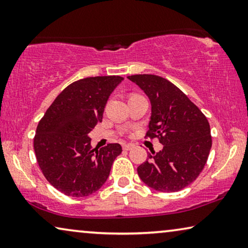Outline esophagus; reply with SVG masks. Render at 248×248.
I'll return each mask as SVG.
<instances>
[{
  "label": "esophagus",
  "mask_w": 248,
  "mask_h": 248,
  "mask_svg": "<svg viewBox=\"0 0 248 248\" xmlns=\"http://www.w3.org/2000/svg\"><path fill=\"white\" fill-rule=\"evenodd\" d=\"M133 148H134V144H132V143H127V144H123V149L124 150H132Z\"/></svg>",
  "instance_id": "obj_1"
}]
</instances>
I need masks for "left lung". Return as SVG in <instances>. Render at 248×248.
Here are the masks:
<instances>
[{
    "mask_svg": "<svg viewBox=\"0 0 248 248\" xmlns=\"http://www.w3.org/2000/svg\"><path fill=\"white\" fill-rule=\"evenodd\" d=\"M128 79L145 93L151 103L146 136L159 138L160 152L149 153L138 168L150 188L175 192L198 178L211 149L210 125L198 107L172 82L155 75H133Z\"/></svg>",
    "mask_w": 248,
    "mask_h": 248,
    "instance_id": "left-lung-1",
    "label": "left lung"
}]
</instances>
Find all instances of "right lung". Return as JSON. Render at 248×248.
<instances>
[{
    "label": "right lung",
    "instance_id": "1",
    "mask_svg": "<svg viewBox=\"0 0 248 248\" xmlns=\"http://www.w3.org/2000/svg\"><path fill=\"white\" fill-rule=\"evenodd\" d=\"M124 78L88 77L66 87L39 122L33 146L49 184L70 197H87L108 178L118 143L93 149L89 133L103 120L107 100Z\"/></svg>",
    "mask_w": 248,
    "mask_h": 248
}]
</instances>
